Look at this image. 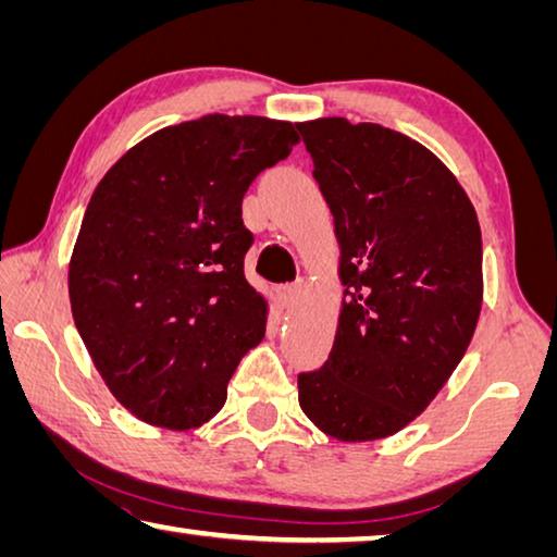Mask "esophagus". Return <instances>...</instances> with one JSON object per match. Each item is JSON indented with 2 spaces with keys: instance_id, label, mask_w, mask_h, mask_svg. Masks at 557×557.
Here are the masks:
<instances>
[{
  "instance_id": "esophagus-1",
  "label": "esophagus",
  "mask_w": 557,
  "mask_h": 557,
  "mask_svg": "<svg viewBox=\"0 0 557 557\" xmlns=\"http://www.w3.org/2000/svg\"><path fill=\"white\" fill-rule=\"evenodd\" d=\"M299 293H302V282H289V285H282L277 287V295H280V302L285 307H293L297 302Z\"/></svg>"
}]
</instances>
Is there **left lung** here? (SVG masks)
Here are the masks:
<instances>
[{
  "label": "left lung",
  "mask_w": 557,
  "mask_h": 557,
  "mask_svg": "<svg viewBox=\"0 0 557 557\" xmlns=\"http://www.w3.org/2000/svg\"><path fill=\"white\" fill-rule=\"evenodd\" d=\"M334 215L344 299L299 406L326 436L376 441L426 409L466 355L483 302L481 227L438 158L379 123H297Z\"/></svg>",
  "instance_id": "8db88e82"
}]
</instances>
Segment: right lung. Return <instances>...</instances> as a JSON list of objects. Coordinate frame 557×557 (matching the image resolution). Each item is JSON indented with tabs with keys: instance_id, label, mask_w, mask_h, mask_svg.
Returning <instances> with one entry per match:
<instances>
[{
	"instance_id": "1",
	"label": "right lung",
	"mask_w": 557,
	"mask_h": 557,
	"mask_svg": "<svg viewBox=\"0 0 557 557\" xmlns=\"http://www.w3.org/2000/svg\"><path fill=\"white\" fill-rule=\"evenodd\" d=\"M297 140L289 121L208 113L144 138L96 185L69 299L94 367L136 419L173 431L213 419L262 342L243 196Z\"/></svg>"
}]
</instances>
